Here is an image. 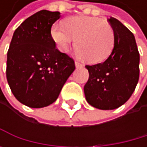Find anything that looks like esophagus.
Segmentation results:
<instances>
[{
    "instance_id": "1",
    "label": "esophagus",
    "mask_w": 147,
    "mask_h": 147,
    "mask_svg": "<svg viewBox=\"0 0 147 147\" xmlns=\"http://www.w3.org/2000/svg\"><path fill=\"white\" fill-rule=\"evenodd\" d=\"M75 65H76L77 68H79V67L83 66V63H81L80 61H75Z\"/></svg>"
}]
</instances>
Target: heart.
<instances>
[{"label": "heart", "mask_w": 147, "mask_h": 147, "mask_svg": "<svg viewBox=\"0 0 147 147\" xmlns=\"http://www.w3.org/2000/svg\"><path fill=\"white\" fill-rule=\"evenodd\" d=\"M51 34L61 52H66L76 40V55L87 59L91 63H102L108 59L115 43L112 26L102 19L92 16L69 18L66 20L65 26L54 24Z\"/></svg>", "instance_id": "1"}]
</instances>
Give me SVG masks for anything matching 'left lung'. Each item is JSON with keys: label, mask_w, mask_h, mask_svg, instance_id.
Returning <instances> with one entry per match:
<instances>
[{"label": "left lung", "mask_w": 147, "mask_h": 147, "mask_svg": "<svg viewBox=\"0 0 147 147\" xmlns=\"http://www.w3.org/2000/svg\"><path fill=\"white\" fill-rule=\"evenodd\" d=\"M109 22L115 36L114 50L104 63L86 66L89 79L84 87L87 102L103 110L123 105L139 78V53L133 33L114 18Z\"/></svg>", "instance_id": "8db88e82"}]
</instances>
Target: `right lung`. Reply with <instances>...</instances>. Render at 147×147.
Segmentation results:
<instances>
[{"label": "right lung", "mask_w": 147, "mask_h": 147, "mask_svg": "<svg viewBox=\"0 0 147 147\" xmlns=\"http://www.w3.org/2000/svg\"><path fill=\"white\" fill-rule=\"evenodd\" d=\"M60 12L40 10L15 31L7 55L6 76L16 99L39 109L55 102L75 69L74 60L55 47L51 35Z\"/></svg>", "instance_id": "right-lung-1"}]
</instances>
